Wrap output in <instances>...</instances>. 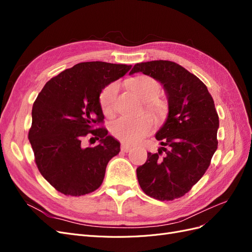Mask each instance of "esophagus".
<instances>
[{
  "label": "esophagus",
  "mask_w": 252,
  "mask_h": 252,
  "mask_svg": "<svg viewBox=\"0 0 252 252\" xmlns=\"http://www.w3.org/2000/svg\"><path fill=\"white\" fill-rule=\"evenodd\" d=\"M121 150L124 151V152H128V151L131 150V146H129V145H127V144H122L121 145Z\"/></svg>",
  "instance_id": "esophagus-1"
}]
</instances>
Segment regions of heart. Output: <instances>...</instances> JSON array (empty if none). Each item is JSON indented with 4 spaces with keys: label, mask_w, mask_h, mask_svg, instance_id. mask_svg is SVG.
Segmentation results:
<instances>
[{
    "label": "heart",
    "mask_w": 252,
    "mask_h": 252,
    "mask_svg": "<svg viewBox=\"0 0 252 252\" xmlns=\"http://www.w3.org/2000/svg\"><path fill=\"white\" fill-rule=\"evenodd\" d=\"M129 86L145 102L147 112L157 122H161L166 118L168 108L164 101L158 98L161 94V85L157 80L147 75H139L129 81ZM118 91V84L111 83L102 90L100 94V106L103 112L107 116L112 113ZM154 123L148 116H143L139 119L121 118L111 125V132L122 142L135 144L148 135Z\"/></svg>",
    "instance_id": "1"
}]
</instances>
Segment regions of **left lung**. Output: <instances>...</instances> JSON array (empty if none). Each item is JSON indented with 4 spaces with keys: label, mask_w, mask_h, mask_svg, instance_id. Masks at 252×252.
I'll use <instances>...</instances> for the list:
<instances>
[{
    "label": "left lung",
    "mask_w": 252,
    "mask_h": 252,
    "mask_svg": "<svg viewBox=\"0 0 252 252\" xmlns=\"http://www.w3.org/2000/svg\"><path fill=\"white\" fill-rule=\"evenodd\" d=\"M136 72L161 83L168 100V116L156 133L163 147L158 154L148 152L136 177L147 195L172 201L187 193L208 169L218 148L219 116L205 84L181 65L150 61L135 64L129 74Z\"/></svg>",
    "instance_id": "1"
}]
</instances>
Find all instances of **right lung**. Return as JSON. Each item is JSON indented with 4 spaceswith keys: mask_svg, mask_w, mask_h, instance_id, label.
I'll list each match as a JSON object with an SVG mask.
<instances>
[{
    "mask_svg": "<svg viewBox=\"0 0 252 252\" xmlns=\"http://www.w3.org/2000/svg\"><path fill=\"white\" fill-rule=\"evenodd\" d=\"M130 68L98 61L79 63L49 80L37 95L28 139L41 174L61 193L80 196L101 186L120 142L105 128H94L104 121L100 94ZM88 133L99 140L95 148L81 146Z\"/></svg>",
    "mask_w": 252,
    "mask_h": 252,
    "instance_id": "obj_1",
    "label": "right lung"
}]
</instances>
